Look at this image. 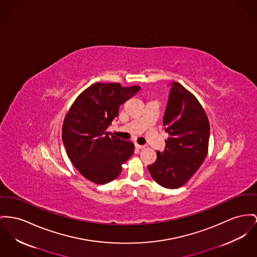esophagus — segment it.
<instances>
[{
  "instance_id": "esophagus-1",
  "label": "esophagus",
  "mask_w": 257,
  "mask_h": 257,
  "mask_svg": "<svg viewBox=\"0 0 257 257\" xmlns=\"http://www.w3.org/2000/svg\"><path fill=\"white\" fill-rule=\"evenodd\" d=\"M136 147H137V149H143L145 146L144 145H139V144L136 143Z\"/></svg>"
}]
</instances>
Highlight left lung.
I'll use <instances>...</instances> for the list:
<instances>
[{
    "mask_svg": "<svg viewBox=\"0 0 257 257\" xmlns=\"http://www.w3.org/2000/svg\"><path fill=\"white\" fill-rule=\"evenodd\" d=\"M164 115L165 131L170 135L163 152L148 166L155 181L163 187L183 186L199 170L208 149L209 122L198 99L183 86L171 83Z\"/></svg>",
    "mask_w": 257,
    "mask_h": 257,
    "instance_id": "obj_1",
    "label": "left lung"
}]
</instances>
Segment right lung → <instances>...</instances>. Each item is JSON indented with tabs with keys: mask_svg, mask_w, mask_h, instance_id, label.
I'll return each mask as SVG.
<instances>
[{
	"mask_svg": "<svg viewBox=\"0 0 257 257\" xmlns=\"http://www.w3.org/2000/svg\"><path fill=\"white\" fill-rule=\"evenodd\" d=\"M140 90L119 83L93 84L72 104L62 125V141L69 159L86 179L106 184L119 176L121 165L135 151V144L106 130L119 115L122 103Z\"/></svg>",
	"mask_w": 257,
	"mask_h": 257,
	"instance_id": "add662e5",
	"label": "right lung"
}]
</instances>
